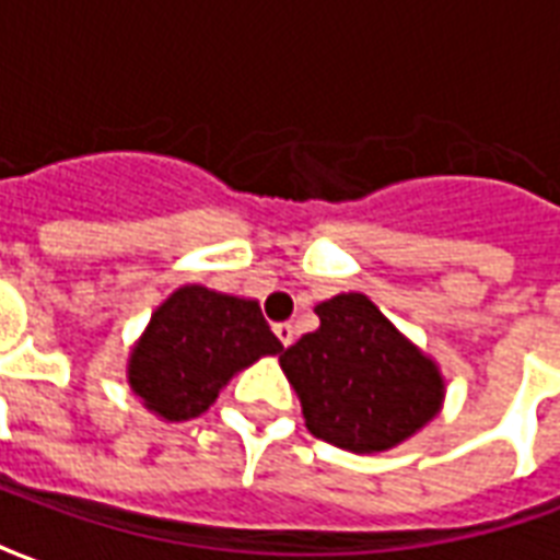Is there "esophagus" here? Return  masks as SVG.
<instances>
[{"label":"esophagus","instance_id":"34e87169","mask_svg":"<svg viewBox=\"0 0 560 560\" xmlns=\"http://www.w3.org/2000/svg\"><path fill=\"white\" fill-rule=\"evenodd\" d=\"M276 336H279V341L288 348V345H293V339H296V329H293V324H276Z\"/></svg>","mask_w":560,"mask_h":560}]
</instances>
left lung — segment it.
<instances>
[{"instance_id":"obj_1","label":"left lung","mask_w":560,"mask_h":560,"mask_svg":"<svg viewBox=\"0 0 560 560\" xmlns=\"http://www.w3.org/2000/svg\"><path fill=\"white\" fill-rule=\"evenodd\" d=\"M320 327L281 353L308 432L351 453H381L432 420L444 381L363 293L315 308Z\"/></svg>"}]
</instances>
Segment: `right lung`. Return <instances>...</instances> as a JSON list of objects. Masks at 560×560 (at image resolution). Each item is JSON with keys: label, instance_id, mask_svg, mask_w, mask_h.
<instances>
[{"label": "right lung", "instance_id": "right-lung-1", "mask_svg": "<svg viewBox=\"0 0 560 560\" xmlns=\"http://www.w3.org/2000/svg\"><path fill=\"white\" fill-rule=\"evenodd\" d=\"M279 351L260 305L191 284L152 315L128 384L164 420H191L219 399L233 372Z\"/></svg>", "mask_w": 560, "mask_h": 560}]
</instances>
